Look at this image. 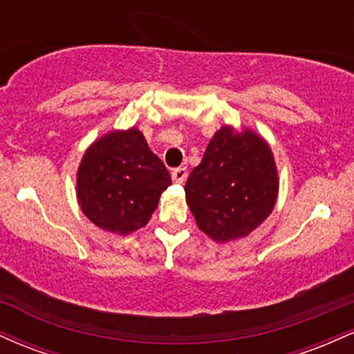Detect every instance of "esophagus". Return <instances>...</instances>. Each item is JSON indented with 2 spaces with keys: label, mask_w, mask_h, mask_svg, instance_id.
Listing matches in <instances>:
<instances>
[{
  "label": "esophagus",
  "mask_w": 354,
  "mask_h": 354,
  "mask_svg": "<svg viewBox=\"0 0 354 354\" xmlns=\"http://www.w3.org/2000/svg\"><path fill=\"white\" fill-rule=\"evenodd\" d=\"M186 178H188V169L186 168H174L171 171V180L174 183H178V185H181V183L186 181Z\"/></svg>",
  "instance_id": "obj_1"
}]
</instances>
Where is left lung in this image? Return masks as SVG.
I'll return each mask as SVG.
<instances>
[{
    "label": "left lung",
    "mask_w": 354,
    "mask_h": 354,
    "mask_svg": "<svg viewBox=\"0 0 354 354\" xmlns=\"http://www.w3.org/2000/svg\"><path fill=\"white\" fill-rule=\"evenodd\" d=\"M186 201L198 226L214 241L243 238L274 208L278 173L258 135L221 128L186 180Z\"/></svg>",
    "instance_id": "left-lung-1"
}]
</instances>
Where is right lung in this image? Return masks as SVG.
I'll return each mask as SVG.
<instances>
[{"instance_id": "right-lung-1", "label": "right lung", "mask_w": 354, "mask_h": 354, "mask_svg": "<svg viewBox=\"0 0 354 354\" xmlns=\"http://www.w3.org/2000/svg\"><path fill=\"white\" fill-rule=\"evenodd\" d=\"M171 185L163 161L135 128L93 143L78 169V200L101 230L128 234L143 228Z\"/></svg>"}]
</instances>
